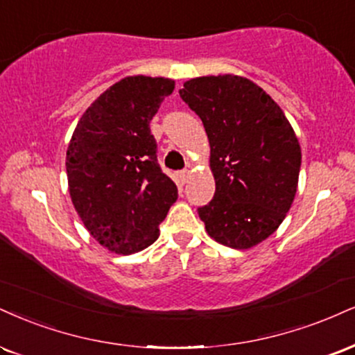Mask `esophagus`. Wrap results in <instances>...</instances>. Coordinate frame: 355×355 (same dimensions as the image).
Segmentation results:
<instances>
[{"mask_svg":"<svg viewBox=\"0 0 355 355\" xmlns=\"http://www.w3.org/2000/svg\"><path fill=\"white\" fill-rule=\"evenodd\" d=\"M191 177V172L189 168H185V170H182L180 173H178V180H180L182 183H187L189 182V178Z\"/></svg>","mask_w":355,"mask_h":355,"instance_id":"obj_1","label":"esophagus"}]
</instances>
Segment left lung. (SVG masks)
Instances as JSON below:
<instances>
[{"label":"left lung","instance_id":"left-lung-1","mask_svg":"<svg viewBox=\"0 0 355 355\" xmlns=\"http://www.w3.org/2000/svg\"><path fill=\"white\" fill-rule=\"evenodd\" d=\"M180 97L202 119L210 140L215 196L198 208L215 241L248 250L266 240L291 208L301 147L283 110L240 76L190 79Z\"/></svg>","mask_w":355,"mask_h":355}]
</instances>
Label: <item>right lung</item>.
Listing matches in <instances>:
<instances>
[{"instance_id":"1","label":"right lung","mask_w":355,"mask_h":355,"mask_svg":"<svg viewBox=\"0 0 355 355\" xmlns=\"http://www.w3.org/2000/svg\"><path fill=\"white\" fill-rule=\"evenodd\" d=\"M175 83L130 76L92 102L67 147L71 200L87 232L119 254L159 238V225L178 196L162 172L150 121Z\"/></svg>"}]
</instances>
